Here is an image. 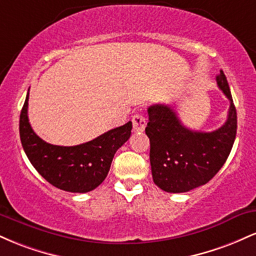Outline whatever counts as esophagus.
Returning <instances> with one entry per match:
<instances>
[{
    "label": "esophagus",
    "instance_id": "34e87169",
    "mask_svg": "<svg viewBox=\"0 0 256 256\" xmlns=\"http://www.w3.org/2000/svg\"><path fill=\"white\" fill-rule=\"evenodd\" d=\"M132 124H134V130L136 132H143L146 126V119L140 114H136L132 118Z\"/></svg>",
    "mask_w": 256,
    "mask_h": 256
}]
</instances>
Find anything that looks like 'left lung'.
Listing matches in <instances>:
<instances>
[{"instance_id": "obj_1", "label": "left lung", "mask_w": 256, "mask_h": 256, "mask_svg": "<svg viewBox=\"0 0 256 256\" xmlns=\"http://www.w3.org/2000/svg\"><path fill=\"white\" fill-rule=\"evenodd\" d=\"M219 89L230 100L228 119L218 130L185 128L171 106L148 108L146 134L150 140L152 180L167 192H186L212 179L230 155L237 131V113L224 72L216 76Z\"/></svg>"}]
</instances>
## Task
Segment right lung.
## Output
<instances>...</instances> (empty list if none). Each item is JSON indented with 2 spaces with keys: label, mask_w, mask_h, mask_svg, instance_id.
<instances>
[{
  "label": "right lung",
  "mask_w": 256,
  "mask_h": 256,
  "mask_svg": "<svg viewBox=\"0 0 256 256\" xmlns=\"http://www.w3.org/2000/svg\"><path fill=\"white\" fill-rule=\"evenodd\" d=\"M28 92L20 113L19 132L22 148L32 166L58 189L88 192L107 177L114 154L131 136L132 122L104 132L79 146H62L44 142L32 130L28 116Z\"/></svg>",
  "instance_id": "1"
}]
</instances>
